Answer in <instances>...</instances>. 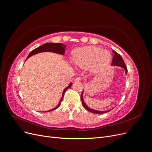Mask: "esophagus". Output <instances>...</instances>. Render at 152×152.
Wrapping results in <instances>:
<instances>
[{
  "label": "esophagus",
  "mask_w": 152,
  "mask_h": 152,
  "mask_svg": "<svg viewBox=\"0 0 152 152\" xmlns=\"http://www.w3.org/2000/svg\"><path fill=\"white\" fill-rule=\"evenodd\" d=\"M82 80V78H80V77H77L76 79H75V82H80Z\"/></svg>",
  "instance_id": "obj_1"
}]
</instances>
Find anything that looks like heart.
Returning a JSON list of instances; mask_svg holds the SVG:
<instances>
[{
    "label": "heart",
    "instance_id": "heart-1",
    "mask_svg": "<svg viewBox=\"0 0 152 152\" xmlns=\"http://www.w3.org/2000/svg\"><path fill=\"white\" fill-rule=\"evenodd\" d=\"M111 59L108 50L94 46H86L73 50L71 62L76 67L86 68L89 66L91 72H97L107 65Z\"/></svg>",
    "mask_w": 152,
    "mask_h": 152
}]
</instances>
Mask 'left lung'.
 Returning a JSON list of instances; mask_svg holds the SVG:
<instances>
[{
	"label": "left lung",
	"instance_id": "1",
	"mask_svg": "<svg viewBox=\"0 0 152 152\" xmlns=\"http://www.w3.org/2000/svg\"><path fill=\"white\" fill-rule=\"evenodd\" d=\"M113 59H112V65L122 68L124 70H125L126 74L127 75V69L125 63H124V61L123 60L120 54H118L116 51H115L114 50H113ZM83 94H84V90H83V91H82V93L81 94L80 98L82 100V105H83V107L87 110H88L89 112H90L91 113H96V114H102V113H107L108 112H110V110H112V109H110L108 110H104V111H100V110H94V109H92V108H89L84 102V100L83 98Z\"/></svg>",
	"mask_w": 152,
	"mask_h": 152
}]
</instances>
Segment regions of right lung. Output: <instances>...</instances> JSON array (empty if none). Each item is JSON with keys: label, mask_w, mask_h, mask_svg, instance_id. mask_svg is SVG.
<instances>
[{"label": "right lung", "mask_w": 152, "mask_h": 152, "mask_svg": "<svg viewBox=\"0 0 152 152\" xmlns=\"http://www.w3.org/2000/svg\"><path fill=\"white\" fill-rule=\"evenodd\" d=\"M66 47V45H64L63 44H61V43H45V44L41 45V46H40L37 48H36V49H35L32 50V51L28 54V56H27L26 59H28L30 57L34 56V55H35L36 54L40 53H44V52H51V53H56V54H58L64 55V54H65ZM72 85V82H70V84H69L66 87V88L63 90L61 98L59 103L58 104V105L56 106V107H54V108L50 110H48V111H45V112H48L53 111V110L57 109L61 104V101L63 98V96H64V94H65V92L66 91V90L68 89H69L70 87H71Z\"/></svg>", "instance_id": "1"}]
</instances>
